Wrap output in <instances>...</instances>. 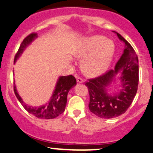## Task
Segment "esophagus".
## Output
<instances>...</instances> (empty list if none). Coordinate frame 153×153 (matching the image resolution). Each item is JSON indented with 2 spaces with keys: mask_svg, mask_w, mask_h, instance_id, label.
Here are the masks:
<instances>
[{
  "mask_svg": "<svg viewBox=\"0 0 153 153\" xmlns=\"http://www.w3.org/2000/svg\"><path fill=\"white\" fill-rule=\"evenodd\" d=\"M76 81H77L78 83H83L84 82L83 79H82V78L79 77V76H76Z\"/></svg>",
  "mask_w": 153,
  "mask_h": 153,
  "instance_id": "34e87169",
  "label": "esophagus"
}]
</instances>
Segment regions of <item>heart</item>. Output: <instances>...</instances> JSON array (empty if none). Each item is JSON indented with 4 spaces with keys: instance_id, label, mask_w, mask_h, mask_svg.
I'll return each instance as SVG.
<instances>
[{
    "instance_id": "heart-1",
    "label": "heart",
    "mask_w": 153,
    "mask_h": 153,
    "mask_svg": "<svg viewBox=\"0 0 153 153\" xmlns=\"http://www.w3.org/2000/svg\"><path fill=\"white\" fill-rule=\"evenodd\" d=\"M114 53V43L101 35L82 39L75 51L76 57L82 59L84 73L91 76L100 75L108 68Z\"/></svg>"
}]
</instances>
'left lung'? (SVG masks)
<instances>
[{
    "label": "left lung",
    "mask_w": 153,
    "mask_h": 153,
    "mask_svg": "<svg viewBox=\"0 0 153 153\" xmlns=\"http://www.w3.org/2000/svg\"><path fill=\"white\" fill-rule=\"evenodd\" d=\"M115 32L125 49L114 70L107 71L104 75L89 79L85 83L89 92L90 111L102 119H112L126 113L131 104L138 87L139 67L138 58L130 43ZM119 72L120 76L119 89L115 93L109 91V86L115 82L114 76Z\"/></svg>",
    "instance_id": "1"
}]
</instances>
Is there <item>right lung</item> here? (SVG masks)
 I'll list each match as a JSON object with an SVG mask.
<instances>
[{
	"instance_id": "1",
	"label": "right lung",
	"mask_w": 153,
	"mask_h": 153,
	"mask_svg": "<svg viewBox=\"0 0 153 153\" xmlns=\"http://www.w3.org/2000/svg\"><path fill=\"white\" fill-rule=\"evenodd\" d=\"M37 37H38L37 34L33 33V34H29L24 39L15 56L14 64L22 56L25 49L36 38H37ZM76 85V80L74 76L69 75L59 76L49 101L46 104L40 107H33V106L25 104L19 94L16 86L15 85H14V92L22 105L29 113L34 115V116L39 119H52L59 116L65 111L67 101H68V92Z\"/></svg>"
}]
</instances>
